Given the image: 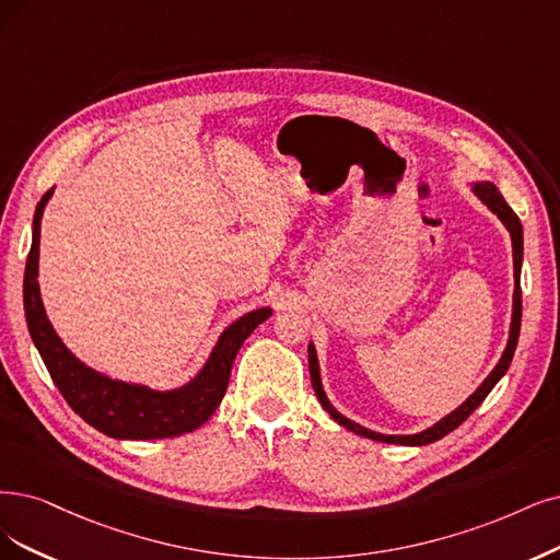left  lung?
I'll use <instances>...</instances> for the list:
<instances>
[{
  "mask_svg": "<svg viewBox=\"0 0 560 560\" xmlns=\"http://www.w3.org/2000/svg\"><path fill=\"white\" fill-rule=\"evenodd\" d=\"M472 194L478 196L489 210L499 217L503 221V225L510 231V237H512V260H514V295H512V323H510V337H508V346L503 350V355L499 360V364L493 366L491 374L482 381V385L472 392V395L457 408L452 410L450 416H445L443 420H439L436 424H431L429 429L420 431V433H412V436H387V433H376L371 431L353 420H348L346 416H341V412L329 404L325 389H323V383H320V369H318V355H316V348L314 343H308V371H312V385H314V392L316 397L320 401V406L329 412V418H332L335 422H339L341 427H346L348 431L358 433V436H364V439H371V441H381V443H395V445H429L433 441H441L443 436H447L450 431L457 429L470 412L478 408L489 392L495 387V383H499L505 371L510 369V362H512V355H514V348H516V341H520V329H522V258H524V228H522V221L520 217H516L512 212V207L505 202V198L499 194V189L491 182H475L472 186Z\"/></svg>",
  "mask_w": 560,
  "mask_h": 560,
  "instance_id": "left-lung-1",
  "label": "left lung"
}]
</instances>
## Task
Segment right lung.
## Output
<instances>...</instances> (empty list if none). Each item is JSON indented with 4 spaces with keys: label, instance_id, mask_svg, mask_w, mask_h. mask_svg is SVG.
I'll use <instances>...</instances> for the list:
<instances>
[{
    "label": "right lung",
    "instance_id": "obj_1",
    "mask_svg": "<svg viewBox=\"0 0 560 560\" xmlns=\"http://www.w3.org/2000/svg\"><path fill=\"white\" fill-rule=\"evenodd\" d=\"M55 189L38 200L32 223V248L25 267V318L32 341L44 360L50 378L55 381L61 397L78 416L119 441H156L189 433L212 418L221 404L237 350L254 329L272 316V308L262 306L256 312L237 318L228 325L210 358L198 374L175 389H152L148 385L115 381L98 374L85 362H80L52 329L38 291V242L40 217Z\"/></svg>",
    "mask_w": 560,
    "mask_h": 560
}]
</instances>
